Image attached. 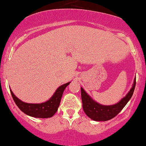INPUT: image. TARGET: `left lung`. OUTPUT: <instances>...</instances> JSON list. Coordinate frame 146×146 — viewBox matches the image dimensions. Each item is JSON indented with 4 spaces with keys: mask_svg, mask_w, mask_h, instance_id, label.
I'll use <instances>...</instances> for the list:
<instances>
[{
    "mask_svg": "<svg viewBox=\"0 0 146 146\" xmlns=\"http://www.w3.org/2000/svg\"><path fill=\"white\" fill-rule=\"evenodd\" d=\"M135 83L136 78H135L132 87L126 96L119 102L110 106L102 105L96 102L81 88V97L84 111L90 118L94 121H104L112 119L120 112L130 100L134 91Z\"/></svg>",
    "mask_w": 146,
    "mask_h": 146,
    "instance_id": "left-lung-1",
    "label": "left lung"
}]
</instances>
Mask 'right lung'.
<instances>
[{
  "label": "right lung",
  "instance_id": "right-lung-1",
  "mask_svg": "<svg viewBox=\"0 0 146 146\" xmlns=\"http://www.w3.org/2000/svg\"><path fill=\"white\" fill-rule=\"evenodd\" d=\"M70 82L60 86L48 100L41 104H29L24 102L18 98L11 90V93L15 102L22 111L30 116L39 118H48L52 117L56 112L60 103L62 94L67 86Z\"/></svg>",
  "mask_w": 146,
  "mask_h": 146
}]
</instances>
